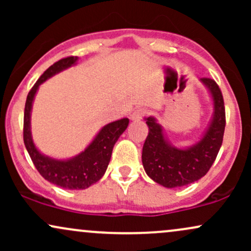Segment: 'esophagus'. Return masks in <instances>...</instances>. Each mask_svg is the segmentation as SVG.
<instances>
[{
  "instance_id": "obj_1",
  "label": "esophagus",
  "mask_w": 251,
  "mask_h": 251,
  "mask_svg": "<svg viewBox=\"0 0 251 251\" xmlns=\"http://www.w3.org/2000/svg\"><path fill=\"white\" fill-rule=\"evenodd\" d=\"M143 116H144V112L142 111V109H135L129 118H131L132 122H139V120L143 118Z\"/></svg>"
}]
</instances>
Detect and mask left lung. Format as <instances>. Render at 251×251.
Listing matches in <instances>:
<instances>
[{"label":"left lung","mask_w":251,"mask_h":251,"mask_svg":"<svg viewBox=\"0 0 251 251\" xmlns=\"http://www.w3.org/2000/svg\"><path fill=\"white\" fill-rule=\"evenodd\" d=\"M200 81L208 89L214 112L197 142L185 148L175 146L157 118H144L149 126L142 154L144 170L152 180L168 189L189 185L204 177L223 142L226 109L221 89L210 77H201Z\"/></svg>","instance_id":"8db88e82"}]
</instances>
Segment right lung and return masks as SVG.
Here are the masks:
<instances>
[{
  "mask_svg": "<svg viewBox=\"0 0 251 251\" xmlns=\"http://www.w3.org/2000/svg\"><path fill=\"white\" fill-rule=\"evenodd\" d=\"M77 60V56H70L51 65L30 89L25 107L24 140L34 165L46 180L67 190L87 189L100 180L107 170L114 144L127 128L129 123L128 118H123L102 126L87 148L67 159H57L46 155L36 148L31 134L30 118L33 102L40 85L60 72L75 66Z\"/></svg>",
  "mask_w": 251,
  "mask_h": 251,
  "instance_id": "1",
  "label": "right lung"
}]
</instances>
